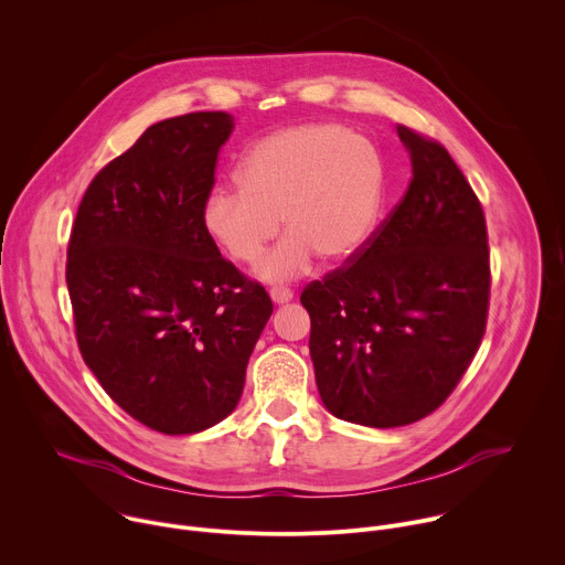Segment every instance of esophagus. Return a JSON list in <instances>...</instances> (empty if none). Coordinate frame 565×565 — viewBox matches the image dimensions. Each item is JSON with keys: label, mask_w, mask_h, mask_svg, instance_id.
Returning <instances> with one entry per match:
<instances>
[{"label": "esophagus", "mask_w": 565, "mask_h": 565, "mask_svg": "<svg viewBox=\"0 0 565 565\" xmlns=\"http://www.w3.org/2000/svg\"><path fill=\"white\" fill-rule=\"evenodd\" d=\"M270 297L275 303H288L292 299V290L288 286H273Z\"/></svg>", "instance_id": "obj_1"}]
</instances>
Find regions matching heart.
I'll use <instances>...</instances> for the list:
<instances>
[{"label": "heart", "mask_w": 565, "mask_h": 565, "mask_svg": "<svg viewBox=\"0 0 565 565\" xmlns=\"http://www.w3.org/2000/svg\"><path fill=\"white\" fill-rule=\"evenodd\" d=\"M237 183L216 185L203 225L238 264H257L279 225L288 234L264 259L259 275L286 281L315 257L342 262L369 238L384 192L377 149L342 125L308 122L268 134L241 158Z\"/></svg>", "instance_id": "obj_1"}]
</instances>
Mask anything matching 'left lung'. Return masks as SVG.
Wrapping results in <instances>:
<instances>
[{
  "label": "left lung",
  "mask_w": 565,
  "mask_h": 565,
  "mask_svg": "<svg viewBox=\"0 0 565 565\" xmlns=\"http://www.w3.org/2000/svg\"><path fill=\"white\" fill-rule=\"evenodd\" d=\"M402 201L349 262L310 281V358L327 409L388 429L434 414L488 327L490 248L480 201L449 151L405 125Z\"/></svg>",
  "instance_id": "obj_1"
}]
</instances>
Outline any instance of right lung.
I'll return each instance as SVG.
<instances>
[{
    "mask_svg": "<svg viewBox=\"0 0 565 565\" xmlns=\"http://www.w3.org/2000/svg\"><path fill=\"white\" fill-rule=\"evenodd\" d=\"M232 127L225 111L151 125L89 183L66 248L85 364L122 412L168 436L234 412L273 315L203 225Z\"/></svg>",
    "mask_w": 565,
    "mask_h": 565,
    "instance_id": "add662e5",
    "label": "right lung"
}]
</instances>
